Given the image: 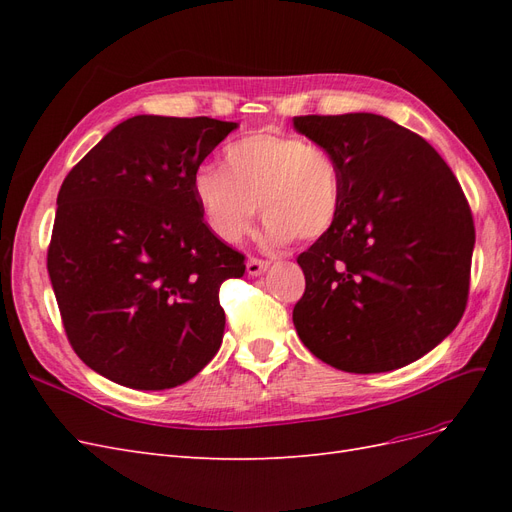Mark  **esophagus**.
<instances>
[{"instance_id": "obj_1", "label": "esophagus", "mask_w": 512, "mask_h": 512, "mask_svg": "<svg viewBox=\"0 0 512 512\" xmlns=\"http://www.w3.org/2000/svg\"><path fill=\"white\" fill-rule=\"evenodd\" d=\"M269 267H271V262L269 260H260V258H250V260H247V265H245L247 275H252V277L262 275Z\"/></svg>"}]
</instances>
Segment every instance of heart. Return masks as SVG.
<instances>
[{
    "mask_svg": "<svg viewBox=\"0 0 512 512\" xmlns=\"http://www.w3.org/2000/svg\"><path fill=\"white\" fill-rule=\"evenodd\" d=\"M192 194L215 237L239 243L258 213L265 239L284 245L327 235L342 207V170L329 149L297 134L260 130L230 143L224 168L205 164Z\"/></svg>",
    "mask_w": 512,
    "mask_h": 512,
    "instance_id": "heart-1",
    "label": "heart"
}]
</instances>
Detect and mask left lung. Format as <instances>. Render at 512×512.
<instances>
[{"instance_id": "8db88e82", "label": "left lung", "mask_w": 512, "mask_h": 512, "mask_svg": "<svg viewBox=\"0 0 512 512\" xmlns=\"http://www.w3.org/2000/svg\"><path fill=\"white\" fill-rule=\"evenodd\" d=\"M292 123L342 170L335 224L297 258L294 329L350 374L410 365L453 333L468 303L474 222L461 185L425 138L382 115Z\"/></svg>"}]
</instances>
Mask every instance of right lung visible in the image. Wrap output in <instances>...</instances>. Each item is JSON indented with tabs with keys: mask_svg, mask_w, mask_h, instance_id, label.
<instances>
[{
	"mask_svg": "<svg viewBox=\"0 0 512 512\" xmlns=\"http://www.w3.org/2000/svg\"><path fill=\"white\" fill-rule=\"evenodd\" d=\"M239 123L136 115L61 183L46 267L79 359L138 391L192 380L222 346L243 254L203 222L192 177Z\"/></svg>",
	"mask_w": 512,
	"mask_h": 512,
	"instance_id": "add662e5",
	"label": "right lung"
}]
</instances>
